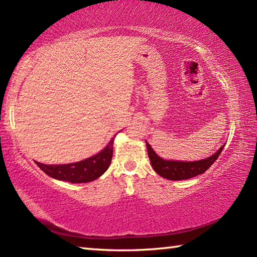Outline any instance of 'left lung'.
<instances>
[{
  "instance_id": "obj_1",
  "label": "left lung",
  "mask_w": 257,
  "mask_h": 257,
  "mask_svg": "<svg viewBox=\"0 0 257 257\" xmlns=\"http://www.w3.org/2000/svg\"><path fill=\"white\" fill-rule=\"evenodd\" d=\"M146 146L151 164L153 167L154 171L161 177L169 180H185L189 179V178L196 177L198 175H202V173L205 172L215 162L224 147V145L221 146L219 151H216L214 154L207 159L193 161V162H184V161H171L161 159L147 142Z\"/></svg>"
}]
</instances>
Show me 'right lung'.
I'll use <instances>...</instances> for the list:
<instances>
[{
	"label": "right lung",
	"mask_w": 257,
	"mask_h": 257,
	"mask_svg": "<svg viewBox=\"0 0 257 257\" xmlns=\"http://www.w3.org/2000/svg\"><path fill=\"white\" fill-rule=\"evenodd\" d=\"M113 139L112 138L105 149L98 154L79 161L76 163L49 165L36 162L47 176L54 179L69 181L71 184H82V182L93 181L101 177L110 167L113 155Z\"/></svg>",
	"instance_id": "1"
}]
</instances>
